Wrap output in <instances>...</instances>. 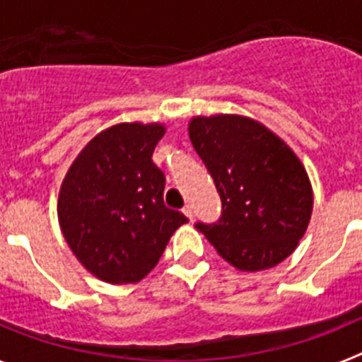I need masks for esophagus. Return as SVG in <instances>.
Returning a JSON list of instances; mask_svg holds the SVG:
<instances>
[{"mask_svg":"<svg viewBox=\"0 0 362 362\" xmlns=\"http://www.w3.org/2000/svg\"><path fill=\"white\" fill-rule=\"evenodd\" d=\"M183 214H185V216L188 217V219L194 221V210H192L190 204H187V206H185V209H183Z\"/></svg>","mask_w":362,"mask_h":362,"instance_id":"34e87169","label":"esophagus"}]
</instances>
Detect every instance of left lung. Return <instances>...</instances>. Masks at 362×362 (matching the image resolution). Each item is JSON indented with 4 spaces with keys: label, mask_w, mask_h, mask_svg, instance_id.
<instances>
[{
    "label": "left lung",
    "mask_w": 362,
    "mask_h": 362,
    "mask_svg": "<svg viewBox=\"0 0 362 362\" xmlns=\"http://www.w3.org/2000/svg\"><path fill=\"white\" fill-rule=\"evenodd\" d=\"M190 141L221 197L216 223L196 228L239 270L272 268L296 250L313 206L296 153L267 127L241 116L194 117Z\"/></svg>",
    "instance_id": "1"
}]
</instances>
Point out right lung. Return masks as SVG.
Instances as JSON below:
<instances>
[{
    "instance_id": "add662e5",
    "label": "right lung",
    "mask_w": 362,
    "mask_h": 362,
    "mask_svg": "<svg viewBox=\"0 0 362 362\" xmlns=\"http://www.w3.org/2000/svg\"><path fill=\"white\" fill-rule=\"evenodd\" d=\"M163 136L161 124H116L81 150L63 181L62 232L83 267L101 281H141L188 221L163 201L166 179L152 161Z\"/></svg>"
}]
</instances>
